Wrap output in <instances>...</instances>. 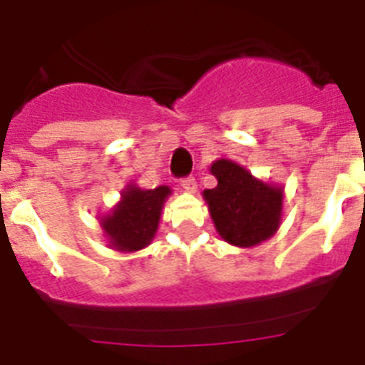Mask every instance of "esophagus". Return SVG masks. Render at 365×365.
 <instances>
[{
    "label": "esophagus",
    "mask_w": 365,
    "mask_h": 365,
    "mask_svg": "<svg viewBox=\"0 0 365 365\" xmlns=\"http://www.w3.org/2000/svg\"><path fill=\"white\" fill-rule=\"evenodd\" d=\"M180 186H182V188H185L188 193L197 192V180L193 179V177H188V179L180 180Z\"/></svg>",
    "instance_id": "obj_1"
}]
</instances>
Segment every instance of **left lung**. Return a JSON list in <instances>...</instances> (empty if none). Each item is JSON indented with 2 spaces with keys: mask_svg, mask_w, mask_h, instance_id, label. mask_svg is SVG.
Returning <instances> with one entry per match:
<instances>
[{
  "mask_svg": "<svg viewBox=\"0 0 365 365\" xmlns=\"http://www.w3.org/2000/svg\"><path fill=\"white\" fill-rule=\"evenodd\" d=\"M217 186L202 192L215 230L222 241L250 248L270 240L283 215V186L261 180L234 160L219 159L210 166Z\"/></svg>",
  "mask_w": 365,
  "mask_h": 365,
  "instance_id": "obj_1",
  "label": "left lung"
}]
</instances>
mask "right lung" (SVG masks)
Wrapping results in <instances>:
<instances>
[{
    "label": "right lung",
    "mask_w": 365,
    "mask_h": 365,
    "mask_svg": "<svg viewBox=\"0 0 365 365\" xmlns=\"http://www.w3.org/2000/svg\"><path fill=\"white\" fill-rule=\"evenodd\" d=\"M170 195V186L144 190L135 182L125 185L111 212L98 217L109 248L122 254L146 248L159 230L164 202Z\"/></svg>",
    "instance_id": "right-lung-1"
}]
</instances>
